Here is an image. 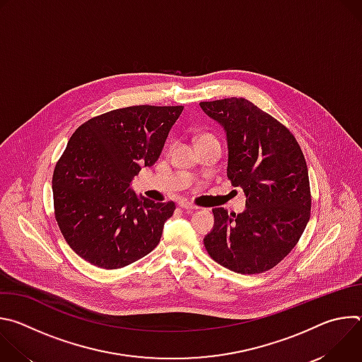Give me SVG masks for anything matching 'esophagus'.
<instances>
[{"instance_id":"34e87169","label":"esophagus","mask_w":362,"mask_h":362,"mask_svg":"<svg viewBox=\"0 0 362 362\" xmlns=\"http://www.w3.org/2000/svg\"><path fill=\"white\" fill-rule=\"evenodd\" d=\"M177 204H179V208L186 209V211H194V209H197L193 203H190L189 200H185V199L179 200V203H177Z\"/></svg>"}]
</instances>
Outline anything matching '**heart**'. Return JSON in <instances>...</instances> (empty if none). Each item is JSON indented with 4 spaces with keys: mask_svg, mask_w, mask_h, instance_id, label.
Returning a JSON list of instances; mask_svg holds the SVG:
<instances>
[{
    "mask_svg": "<svg viewBox=\"0 0 362 362\" xmlns=\"http://www.w3.org/2000/svg\"><path fill=\"white\" fill-rule=\"evenodd\" d=\"M211 140H216L212 134H209V133H202V134H199L197 136V139H196V141L197 143H202V141H211Z\"/></svg>",
    "mask_w": 362,
    "mask_h": 362,
    "instance_id": "1",
    "label": "heart"
}]
</instances>
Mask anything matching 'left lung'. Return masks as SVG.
<instances>
[{"instance_id":"1","label":"left lung","mask_w":362,"mask_h":362,"mask_svg":"<svg viewBox=\"0 0 362 362\" xmlns=\"http://www.w3.org/2000/svg\"><path fill=\"white\" fill-rule=\"evenodd\" d=\"M228 140V179L246 194V211L214 209L204 247L219 265L242 275L276 267L311 218V187L300 146L286 126L246 98L200 101Z\"/></svg>"}]
</instances>
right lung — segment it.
<instances>
[{
    "label": "right lung",
    "mask_w": 362,
    "mask_h": 362,
    "mask_svg": "<svg viewBox=\"0 0 362 362\" xmlns=\"http://www.w3.org/2000/svg\"><path fill=\"white\" fill-rule=\"evenodd\" d=\"M183 106H130L83 123L53 173L54 216L69 246L101 269L124 268L162 238L175 202L137 197L130 185L160 156Z\"/></svg>",
    "instance_id": "1"
}]
</instances>
